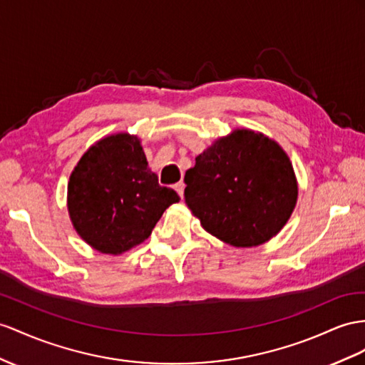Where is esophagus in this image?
<instances>
[{"mask_svg": "<svg viewBox=\"0 0 365 365\" xmlns=\"http://www.w3.org/2000/svg\"><path fill=\"white\" fill-rule=\"evenodd\" d=\"M174 190H175V192L180 195V197H183V190H185V185H183V182H179V183H175L174 185Z\"/></svg>", "mask_w": 365, "mask_h": 365, "instance_id": "obj_1", "label": "esophagus"}]
</instances>
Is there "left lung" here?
I'll return each mask as SVG.
<instances>
[{"label":"left lung","instance_id":"8db88e82","mask_svg":"<svg viewBox=\"0 0 365 365\" xmlns=\"http://www.w3.org/2000/svg\"><path fill=\"white\" fill-rule=\"evenodd\" d=\"M185 203L202 228L237 248L265 244L297 202L292 160L276 140L237 128L219 137L185 173Z\"/></svg>","mask_w":365,"mask_h":365}]
</instances>
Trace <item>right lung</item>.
Returning a JSON list of instances; mask_svg holds the SVG:
<instances>
[{
    "label": "right lung",
    "mask_w": 365,
    "mask_h": 365,
    "mask_svg": "<svg viewBox=\"0 0 365 365\" xmlns=\"http://www.w3.org/2000/svg\"><path fill=\"white\" fill-rule=\"evenodd\" d=\"M177 192L158 185L137 135L100 138L81 155L68 182L73 230L103 255L118 256L142 244Z\"/></svg>",
    "instance_id": "obj_1"
}]
</instances>
